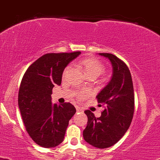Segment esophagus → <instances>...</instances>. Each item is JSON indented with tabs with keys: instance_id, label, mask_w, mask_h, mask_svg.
<instances>
[{
	"instance_id": "esophagus-1",
	"label": "esophagus",
	"mask_w": 160,
	"mask_h": 160,
	"mask_svg": "<svg viewBox=\"0 0 160 160\" xmlns=\"http://www.w3.org/2000/svg\"><path fill=\"white\" fill-rule=\"evenodd\" d=\"M75 108H76L77 112H82V108H80V107H78V106H75Z\"/></svg>"
}]
</instances>
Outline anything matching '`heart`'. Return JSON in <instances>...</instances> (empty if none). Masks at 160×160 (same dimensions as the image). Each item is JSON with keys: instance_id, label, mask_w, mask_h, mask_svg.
<instances>
[{"instance_id": "b5f03b06", "label": "heart", "mask_w": 160, "mask_h": 160, "mask_svg": "<svg viewBox=\"0 0 160 160\" xmlns=\"http://www.w3.org/2000/svg\"><path fill=\"white\" fill-rule=\"evenodd\" d=\"M78 65H80L82 68L85 71V74L87 76H99L101 74H102L105 72V65L99 61L98 59L95 58H85L82 59L79 62H78ZM69 68L70 67L67 66L66 68L64 69L63 71V77L65 76L67 72H68ZM88 95V92L83 91L80 92L78 94V97L81 98H83Z\"/></svg>"}]
</instances>
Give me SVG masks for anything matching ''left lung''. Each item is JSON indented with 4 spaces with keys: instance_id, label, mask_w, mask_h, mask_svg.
<instances>
[{
    "instance_id": "left-lung-1",
    "label": "left lung",
    "mask_w": 160,
    "mask_h": 160,
    "mask_svg": "<svg viewBox=\"0 0 160 160\" xmlns=\"http://www.w3.org/2000/svg\"><path fill=\"white\" fill-rule=\"evenodd\" d=\"M99 55L111 62L112 78L96 96L98 102L105 105L102 116L95 118L90 110L85 111L88 122L83 137L92 146L105 149L116 144L129 129L134 114L135 97L131 73L126 64L112 54Z\"/></svg>"
}]
</instances>
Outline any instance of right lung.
<instances>
[{"label": "right lung", "instance_id": "obj_1", "mask_svg": "<svg viewBox=\"0 0 160 160\" xmlns=\"http://www.w3.org/2000/svg\"><path fill=\"white\" fill-rule=\"evenodd\" d=\"M80 52L48 53L26 70L18 92L23 122L33 141L44 148L58 146L76 109L69 102L52 104V88L61 85L63 71Z\"/></svg>", "mask_w": 160, "mask_h": 160}]
</instances>
